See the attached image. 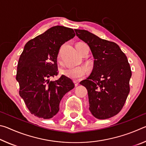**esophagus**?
<instances>
[{"label": "esophagus", "instance_id": "esophagus-1", "mask_svg": "<svg viewBox=\"0 0 146 146\" xmlns=\"http://www.w3.org/2000/svg\"><path fill=\"white\" fill-rule=\"evenodd\" d=\"M73 82H74V84H75V86H77L78 85V82H77V81L74 80Z\"/></svg>", "mask_w": 146, "mask_h": 146}]
</instances>
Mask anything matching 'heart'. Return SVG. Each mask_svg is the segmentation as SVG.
<instances>
[{
    "label": "heart",
    "mask_w": 146,
    "mask_h": 146,
    "mask_svg": "<svg viewBox=\"0 0 146 146\" xmlns=\"http://www.w3.org/2000/svg\"><path fill=\"white\" fill-rule=\"evenodd\" d=\"M76 47L78 52L80 53V55H82L85 50V48L88 46L85 43L79 42L76 44ZM61 73L73 80H77V79L82 78L86 75V70L84 67L78 66V67L75 68L64 69L61 70Z\"/></svg>",
    "instance_id": "heart-1"
}]
</instances>
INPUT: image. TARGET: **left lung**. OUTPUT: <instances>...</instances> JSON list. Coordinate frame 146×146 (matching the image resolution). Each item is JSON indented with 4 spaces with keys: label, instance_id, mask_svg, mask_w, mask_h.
<instances>
[{
    "label": "left lung",
    "instance_id": "8db88e82",
    "mask_svg": "<svg viewBox=\"0 0 146 146\" xmlns=\"http://www.w3.org/2000/svg\"><path fill=\"white\" fill-rule=\"evenodd\" d=\"M75 31L95 59L90 76L80 82L88 90L90 111L98 119L112 117L122 110L130 91L131 70L127 56L113 42L84 29Z\"/></svg>",
    "mask_w": 146,
    "mask_h": 146
}]
</instances>
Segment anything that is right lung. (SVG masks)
<instances>
[{"mask_svg": "<svg viewBox=\"0 0 146 146\" xmlns=\"http://www.w3.org/2000/svg\"><path fill=\"white\" fill-rule=\"evenodd\" d=\"M75 36L74 30L56 26L29 40L20 56L16 79L19 95L31 114L49 119L59 111L64 95L75 87L65 75L52 81L58 75L57 56L61 46Z\"/></svg>", "mask_w": 146, "mask_h": 146, "instance_id": "obj_1", "label": "right lung"}]
</instances>
